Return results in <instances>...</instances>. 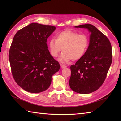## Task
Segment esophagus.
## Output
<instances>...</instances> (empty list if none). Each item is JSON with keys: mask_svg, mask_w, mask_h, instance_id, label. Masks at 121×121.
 Segmentation results:
<instances>
[{"mask_svg": "<svg viewBox=\"0 0 121 121\" xmlns=\"http://www.w3.org/2000/svg\"><path fill=\"white\" fill-rule=\"evenodd\" d=\"M60 66H61V68H62V69H63V68H66V65H62V64H61Z\"/></svg>", "mask_w": 121, "mask_h": 121, "instance_id": "34e87169", "label": "esophagus"}]
</instances>
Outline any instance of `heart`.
<instances>
[{"mask_svg":"<svg viewBox=\"0 0 121 121\" xmlns=\"http://www.w3.org/2000/svg\"><path fill=\"white\" fill-rule=\"evenodd\" d=\"M89 44V39L87 35L66 30L56 34V39H51L48 46L50 55L54 58L57 57L63 50L59 60L68 62L71 60H78L83 57Z\"/></svg>","mask_w":121,"mask_h":121,"instance_id":"1","label":"heart"}]
</instances>
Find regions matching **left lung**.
Returning <instances> with one entry per match:
<instances>
[{
    "instance_id": "left-lung-1",
    "label": "left lung",
    "mask_w": 121,
    "mask_h": 121,
    "mask_svg": "<svg viewBox=\"0 0 121 121\" xmlns=\"http://www.w3.org/2000/svg\"><path fill=\"white\" fill-rule=\"evenodd\" d=\"M75 27L85 28L91 33L88 48L83 57L71 66V89L79 94L96 91L106 79L112 61L111 44L106 35L89 24Z\"/></svg>"
}]
</instances>
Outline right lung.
<instances>
[{
	"label": "right lung",
	"instance_id": "right-lung-1",
	"mask_svg": "<svg viewBox=\"0 0 121 121\" xmlns=\"http://www.w3.org/2000/svg\"><path fill=\"white\" fill-rule=\"evenodd\" d=\"M56 27L33 23L17 32L10 46L9 59L14 81L25 91H46L60 65L48 49L47 39Z\"/></svg>",
	"mask_w": 121,
	"mask_h": 121
}]
</instances>
